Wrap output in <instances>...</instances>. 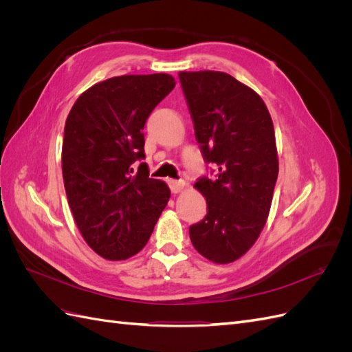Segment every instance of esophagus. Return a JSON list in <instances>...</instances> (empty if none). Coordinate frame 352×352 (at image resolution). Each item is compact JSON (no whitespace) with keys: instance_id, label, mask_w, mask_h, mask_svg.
Here are the masks:
<instances>
[{"instance_id":"esophagus-1","label":"esophagus","mask_w":352,"mask_h":352,"mask_svg":"<svg viewBox=\"0 0 352 352\" xmlns=\"http://www.w3.org/2000/svg\"><path fill=\"white\" fill-rule=\"evenodd\" d=\"M168 186H170V190H172L173 194H179L180 190H182L185 188V182L184 180H173L170 179L168 180Z\"/></svg>"}]
</instances>
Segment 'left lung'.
I'll return each instance as SVG.
<instances>
[{"label": "left lung", "instance_id": "8db88e82", "mask_svg": "<svg viewBox=\"0 0 352 352\" xmlns=\"http://www.w3.org/2000/svg\"><path fill=\"white\" fill-rule=\"evenodd\" d=\"M197 141L217 179H199L204 220L189 228L194 248L216 264L247 252L267 221L279 173L270 113L260 95L225 72H180Z\"/></svg>", "mask_w": 352, "mask_h": 352}]
</instances>
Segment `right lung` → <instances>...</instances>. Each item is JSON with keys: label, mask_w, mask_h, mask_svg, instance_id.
I'll return each mask as SVG.
<instances>
[{"label": "right lung", "mask_w": 352, "mask_h": 352, "mask_svg": "<svg viewBox=\"0 0 352 352\" xmlns=\"http://www.w3.org/2000/svg\"><path fill=\"white\" fill-rule=\"evenodd\" d=\"M175 85L167 73L114 76L80 94L67 116L61 150L67 201L85 242L105 260L140 252L168 202L163 180L133 163L145 157L148 116Z\"/></svg>", "instance_id": "obj_1"}]
</instances>
